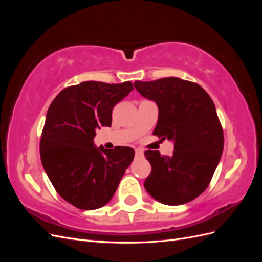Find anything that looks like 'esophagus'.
<instances>
[{
    "mask_svg": "<svg viewBox=\"0 0 262 262\" xmlns=\"http://www.w3.org/2000/svg\"><path fill=\"white\" fill-rule=\"evenodd\" d=\"M136 155H137V156H139V157L143 156V149H141V148H137V149H136Z\"/></svg>",
    "mask_w": 262,
    "mask_h": 262,
    "instance_id": "1",
    "label": "esophagus"
}]
</instances>
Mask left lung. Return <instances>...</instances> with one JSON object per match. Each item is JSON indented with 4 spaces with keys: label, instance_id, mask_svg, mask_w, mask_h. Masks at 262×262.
<instances>
[{
    "label": "left lung",
    "instance_id": "obj_1",
    "mask_svg": "<svg viewBox=\"0 0 262 262\" xmlns=\"http://www.w3.org/2000/svg\"><path fill=\"white\" fill-rule=\"evenodd\" d=\"M134 87L158 107L153 134L175 144L171 156L144 153L152 166L146 191L167 205L192 201L208 188L223 153V129L213 100L200 85L178 77L136 81Z\"/></svg>",
    "mask_w": 262,
    "mask_h": 262
}]
</instances>
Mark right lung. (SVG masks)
<instances>
[{
	"label": "right lung",
	"mask_w": 262,
	"mask_h": 262,
	"mask_svg": "<svg viewBox=\"0 0 262 262\" xmlns=\"http://www.w3.org/2000/svg\"><path fill=\"white\" fill-rule=\"evenodd\" d=\"M133 90L131 82L87 81L53 99L40 140L43 169L57 192L81 210L104 207L115 194L134 149L94 145L96 129L112 125L113 109Z\"/></svg>",
	"instance_id": "1"
}]
</instances>
